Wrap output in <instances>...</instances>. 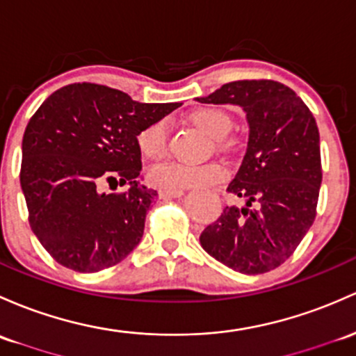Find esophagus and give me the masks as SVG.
I'll return each mask as SVG.
<instances>
[{"label": "esophagus", "instance_id": "34e87169", "mask_svg": "<svg viewBox=\"0 0 356 356\" xmlns=\"http://www.w3.org/2000/svg\"><path fill=\"white\" fill-rule=\"evenodd\" d=\"M185 193L183 190H159V198L168 200V198H178Z\"/></svg>", "mask_w": 356, "mask_h": 356}]
</instances>
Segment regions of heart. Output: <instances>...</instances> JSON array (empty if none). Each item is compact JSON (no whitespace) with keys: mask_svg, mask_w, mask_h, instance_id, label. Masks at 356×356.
I'll list each match as a JSON object with an SVG mask.
<instances>
[{"mask_svg":"<svg viewBox=\"0 0 356 356\" xmlns=\"http://www.w3.org/2000/svg\"><path fill=\"white\" fill-rule=\"evenodd\" d=\"M190 122L212 139L219 140L227 136L232 127V118L220 108L202 106L190 113ZM139 151L149 159H161L168 151V127L164 122H154L137 134ZM225 171L219 164L204 166H186L179 163L156 164L149 170L147 179L151 185L163 190L205 188L212 183L220 181Z\"/></svg>","mask_w":356,"mask_h":356,"instance_id":"b5f03b06","label":"heart"}]
</instances>
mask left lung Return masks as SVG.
Wrapping results in <instances>:
<instances>
[{"instance_id":"8db88e82","label":"left lung","mask_w":356,"mask_h":356,"mask_svg":"<svg viewBox=\"0 0 356 356\" xmlns=\"http://www.w3.org/2000/svg\"><path fill=\"white\" fill-rule=\"evenodd\" d=\"M200 103L236 105L246 113L248 147L227 192L244 198L204 229L207 253L244 275H259L292 256L316 217L323 170L311 110L282 83H227Z\"/></svg>"}]
</instances>
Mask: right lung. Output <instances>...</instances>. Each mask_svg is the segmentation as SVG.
Instances as JSON below:
<instances>
[{"mask_svg":"<svg viewBox=\"0 0 356 356\" xmlns=\"http://www.w3.org/2000/svg\"><path fill=\"white\" fill-rule=\"evenodd\" d=\"M181 103H139L113 88L74 83L54 91L30 118L20 185L29 222L66 268L93 273L117 265L144 234L158 192L140 185L137 134ZM118 179L131 188L102 194Z\"/></svg>","mask_w":356,"mask_h":356,"instance_id":"right-lung-1","label":"right lung"}]
</instances>
